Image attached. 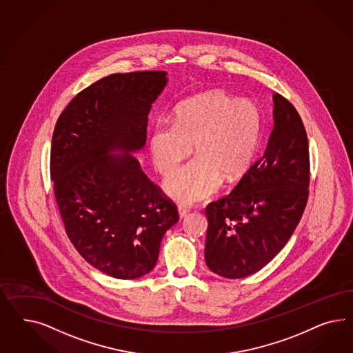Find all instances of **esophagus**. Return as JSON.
I'll return each mask as SVG.
<instances>
[{
    "label": "esophagus",
    "instance_id": "34e87169",
    "mask_svg": "<svg viewBox=\"0 0 353 353\" xmlns=\"http://www.w3.org/2000/svg\"><path fill=\"white\" fill-rule=\"evenodd\" d=\"M189 212H190V210L186 205H182V204L179 205V214H180V217H186Z\"/></svg>",
    "mask_w": 353,
    "mask_h": 353
}]
</instances>
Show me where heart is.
Returning <instances> with one entry per match:
<instances>
[{
  "label": "heart",
  "instance_id": "obj_1",
  "mask_svg": "<svg viewBox=\"0 0 353 353\" xmlns=\"http://www.w3.org/2000/svg\"><path fill=\"white\" fill-rule=\"evenodd\" d=\"M260 132L261 115L254 102L208 92L176 107L173 123L155 125L150 152L155 168L165 176L195 148L196 158L164 182L171 198L194 203L212 196L223 179L235 181L248 171Z\"/></svg>",
  "mask_w": 353,
  "mask_h": 353
}]
</instances>
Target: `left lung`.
Returning a JSON list of instances; mask_svg holds the SVG:
<instances>
[{"label": "left lung", "mask_w": 353, "mask_h": 353, "mask_svg": "<svg viewBox=\"0 0 353 353\" xmlns=\"http://www.w3.org/2000/svg\"><path fill=\"white\" fill-rule=\"evenodd\" d=\"M274 125L267 149L229 195L208 204L204 259L214 273L245 278L289 242L310 194V150L304 124L285 97L273 96Z\"/></svg>", "instance_id": "left-lung-1"}]
</instances>
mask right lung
<instances>
[{"label":"right lung","mask_w":353,"mask_h":353,"mask_svg":"<svg viewBox=\"0 0 353 353\" xmlns=\"http://www.w3.org/2000/svg\"><path fill=\"white\" fill-rule=\"evenodd\" d=\"M164 71L106 76L81 90L57 120L50 177L65 233L77 252L118 279L148 274L163 235L179 221L176 204L128 152L146 143L151 105ZM121 149L125 156H112Z\"/></svg>","instance_id":"add662e5"}]
</instances>
